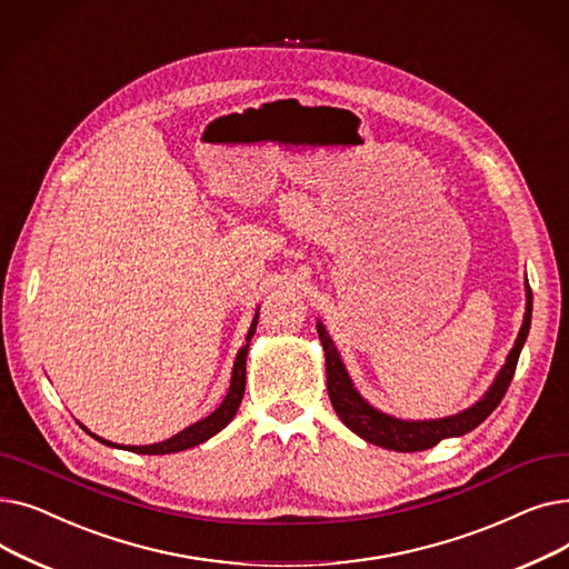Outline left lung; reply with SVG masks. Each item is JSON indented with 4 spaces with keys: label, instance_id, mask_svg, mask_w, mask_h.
Returning <instances> with one entry per match:
<instances>
[{
    "label": "left lung",
    "instance_id": "obj_1",
    "mask_svg": "<svg viewBox=\"0 0 569 569\" xmlns=\"http://www.w3.org/2000/svg\"><path fill=\"white\" fill-rule=\"evenodd\" d=\"M530 316H532V290L526 281V316L523 325L519 330V337L515 341V348L507 355V362L496 376L493 385L489 387V392L470 406L468 410L452 415V417H442V420H399V417L385 415L376 410L371 403H367L360 392L355 390V385L341 362V355L332 341V337L327 335L325 325L318 320V337L325 350V371H327V392H330V401L341 417V422L355 431L367 442H373L378 447H385V450H395V452H422L429 450V447L438 445L442 438H455L472 431L475 427H480L487 417L496 410V406L502 401L507 387H510L521 348L526 343L528 330H530Z\"/></svg>",
    "mask_w": 569,
    "mask_h": 569
}]
</instances>
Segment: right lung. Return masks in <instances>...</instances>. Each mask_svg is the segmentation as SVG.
<instances>
[{
	"instance_id": "obj_1",
	"label": "right lung",
	"mask_w": 569,
	"mask_h": 569,
	"mask_svg": "<svg viewBox=\"0 0 569 569\" xmlns=\"http://www.w3.org/2000/svg\"><path fill=\"white\" fill-rule=\"evenodd\" d=\"M256 325H258V311H256V318L249 327V335H247V343L239 348L237 357H234V367H232V378H230V387H228V395L226 399L221 401V406L212 412L207 415L204 420L187 427L184 431H179L177 436L163 440V442H154V445H142V447H133V445H114L110 440H103L101 436H94L92 431H84L97 438L99 442L103 445H110V447H119V450H129V452H138V455H174V452H184L189 450V447H196L204 440H209L212 436H217L221 429L228 427V422L234 417L239 403H242V397H244V387H247V355H249V343L256 335Z\"/></svg>"
}]
</instances>
